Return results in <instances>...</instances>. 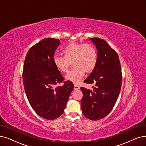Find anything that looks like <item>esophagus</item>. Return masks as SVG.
I'll use <instances>...</instances> for the list:
<instances>
[{"mask_svg": "<svg viewBox=\"0 0 146 146\" xmlns=\"http://www.w3.org/2000/svg\"><path fill=\"white\" fill-rule=\"evenodd\" d=\"M74 89L76 90L80 89V86H78L77 84H74Z\"/></svg>", "mask_w": 146, "mask_h": 146, "instance_id": "34e87169", "label": "esophagus"}]
</instances>
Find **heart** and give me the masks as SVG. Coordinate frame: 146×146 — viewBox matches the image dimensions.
Returning <instances> with one entry per match:
<instances>
[{
    "label": "heart",
    "instance_id": "b5f03b06",
    "mask_svg": "<svg viewBox=\"0 0 146 146\" xmlns=\"http://www.w3.org/2000/svg\"><path fill=\"white\" fill-rule=\"evenodd\" d=\"M62 53L64 56H54V65L60 72H66L72 62L74 66L68 72L65 78L73 83H80L85 72L92 71L96 66L97 52L90 44L69 42L62 48Z\"/></svg>",
    "mask_w": 146,
    "mask_h": 146
}]
</instances>
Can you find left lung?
Returning <instances> with one entry per match:
<instances>
[{"label":"left lung","mask_w":146,"mask_h":146,"mask_svg":"<svg viewBox=\"0 0 146 146\" xmlns=\"http://www.w3.org/2000/svg\"><path fill=\"white\" fill-rule=\"evenodd\" d=\"M98 50L96 66L84 82L94 84L91 90L81 87V107L85 117L98 120L107 116L117 101L121 89L122 75L119 56L106 40L90 38Z\"/></svg>","instance_id":"8db88e82"}]
</instances>
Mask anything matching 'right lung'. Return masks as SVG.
I'll use <instances>...</instances> for the list:
<instances>
[{
	"label": "right lung",
	"instance_id": "add662e5",
	"mask_svg": "<svg viewBox=\"0 0 146 146\" xmlns=\"http://www.w3.org/2000/svg\"><path fill=\"white\" fill-rule=\"evenodd\" d=\"M59 39L47 38L29 50L23 71V81L27 100L38 115L46 120H54L65 108L74 89L70 81L56 86L64 80L53 63Z\"/></svg>",
	"mask_w": 146,
	"mask_h": 146
}]
</instances>
